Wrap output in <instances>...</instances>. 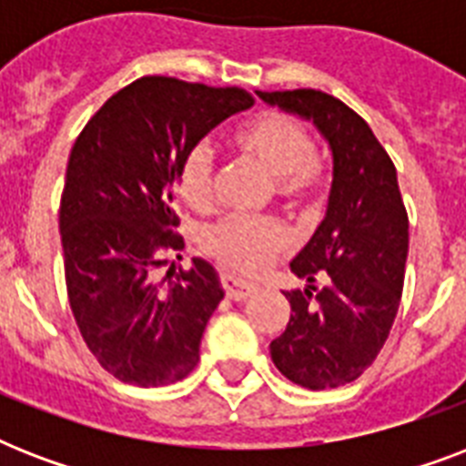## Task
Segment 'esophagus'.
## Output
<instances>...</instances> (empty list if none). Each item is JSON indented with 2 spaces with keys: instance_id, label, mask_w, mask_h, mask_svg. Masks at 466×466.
I'll use <instances>...</instances> for the list:
<instances>
[{
  "instance_id": "34e87169",
  "label": "esophagus",
  "mask_w": 466,
  "mask_h": 466,
  "mask_svg": "<svg viewBox=\"0 0 466 466\" xmlns=\"http://www.w3.org/2000/svg\"><path fill=\"white\" fill-rule=\"evenodd\" d=\"M222 288H225L227 298L237 299V302H239V299H247L248 295H251V292L256 290V288L251 283H247V280H241V278L229 276V273H225V276H222Z\"/></svg>"
}]
</instances>
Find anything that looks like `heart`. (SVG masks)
Wrapping results in <instances>:
<instances>
[{"mask_svg":"<svg viewBox=\"0 0 466 466\" xmlns=\"http://www.w3.org/2000/svg\"><path fill=\"white\" fill-rule=\"evenodd\" d=\"M234 145L244 159L276 183L280 200L305 203L324 181V167L314 155V142L302 123L278 111L258 113ZM178 193L193 210H208L215 196V168L205 147H193L178 168ZM288 247V232L276 219L225 218L200 234V248L225 270L258 276Z\"/></svg>","mask_w":466,"mask_h":466,"instance_id":"b5f03b06","label":"heart"}]
</instances>
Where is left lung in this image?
I'll return each instance as SVG.
<instances>
[{"mask_svg":"<svg viewBox=\"0 0 466 466\" xmlns=\"http://www.w3.org/2000/svg\"><path fill=\"white\" fill-rule=\"evenodd\" d=\"M256 94L309 120L331 149L326 215L290 263L307 285L283 292L292 314L270 343V358L290 382L333 390L372 365L401 302L409 218L397 168L368 123L339 98L314 89Z\"/></svg>","mask_w":466,"mask_h":466,"instance_id":"1","label":"left lung"}]
</instances>
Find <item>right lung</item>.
Instances as JSON below:
<instances>
[{
    "instance_id": "obj_1",
    "label": "right lung",
    "mask_w": 466,
    "mask_h": 466,
    "mask_svg": "<svg viewBox=\"0 0 466 466\" xmlns=\"http://www.w3.org/2000/svg\"><path fill=\"white\" fill-rule=\"evenodd\" d=\"M254 98L234 86L142 76L106 101L76 137L60 203L69 307L101 368L161 387L198 365L208 319L225 290L193 258L157 283L161 251H181L174 212L190 149Z\"/></svg>"
}]
</instances>
